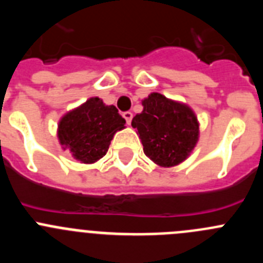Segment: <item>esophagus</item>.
Segmentation results:
<instances>
[{
	"mask_svg": "<svg viewBox=\"0 0 263 263\" xmlns=\"http://www.w3.org/2000/svg\"><path fill=\"white\" fill-rule=\"evenodd\" d=\"M122 117L125 119L126 124L130 125V122H132V120H133V113L130 112V110H126V112L122 113Z\"/></svg>",
	"mask_w": 263,
	"mask_h": 263,
	"instance_id": "obj_1",
	"label": "esophagus"
}]
</instances>
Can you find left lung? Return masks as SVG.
<instances>
[{
  "label": "left lung",
  "mask_w": 263,
  "mask_h": 263,
  "mask_svg": "<svg viewBox=\"0 0 263 263\" xmlns=\"http://www.w3.org/2000/svg\"><path fill=\"white\" fill-rule=\"evenodd\" d=\"M143 110L132 121L146 156L161 167L180 164L198 141L199 125L187 105L154 92L142 102Z\"/></svg>",
  "instance_id": "8db88e82"
}]
</instances>
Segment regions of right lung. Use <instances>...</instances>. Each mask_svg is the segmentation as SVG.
<instances>
[{"label": "right lung", "instance_id": "add662e5", "mask_svg": "<svg viewBox=\"0 0 263 263\" xmlns=\"http://www.w3.org/2000/svg\"><path fill=\"white\" fill-rule=\"evenodd\" d=\"M125 120L115 105H105L102 99L91 98L77 109L65 115L59 125L60 143L69 148L82 163H95L107 154L117 130Z\"/></svg>", "mask_w": 263, "mask_h": 263}]
</instances>
